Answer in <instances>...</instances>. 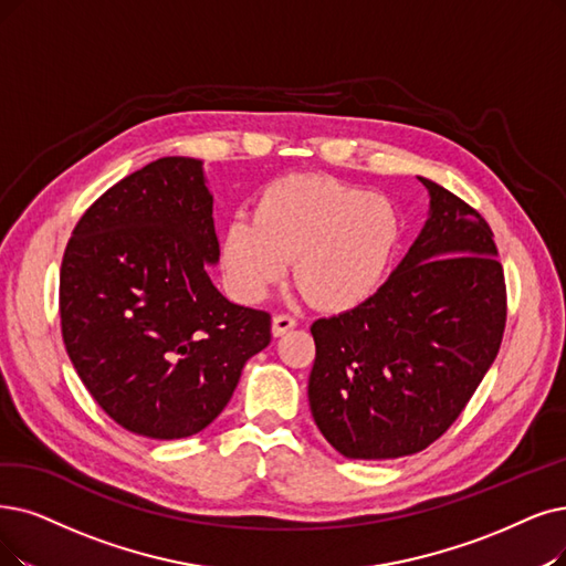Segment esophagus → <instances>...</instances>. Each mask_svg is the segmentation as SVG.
I'll return each mask as SVG.
<instances>
[{
	"mask_svg": "<svg viewBox=\"0 0 566 566\" xmlns=\"http://www.w3.org/2000/svg\"><path fill=\"white\" fill-rule=\"evenodd\" d=\"M295 325H297V321L292 318V315L279 313V315H274V321H271V334H274V336H283V334H287Z\"/></svg>",
	"mask_w": 566,
	"mask_h": 566,
	"instance_id": "1",
	"label": "esophagus"
}]
</instances>
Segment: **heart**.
I'll use <instances>...</instances> for the list:
<instances>
[{"mask_svg":"<svg viewBox=\"0 0 566 566\" xmlns=\"http://www.w3.org/2000/svg\"><path fill=\"white\" fill-rule=\"evenodd\" d=\"M401 243L392 201L329 176H285L266 186L255 216H234L222 237V266L234 295L260 302L295 276L327 311H350L386 285Z\"/></svg>","mask_w":566,"mask_h":566,"instance_id":"heart-1","label":"heart"}]
</instances>
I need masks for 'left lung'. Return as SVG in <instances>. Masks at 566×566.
<instances>
[{"label":"left lung","mask_w":566,"mask_h":566,"mask_svg":"<svg viewBox=\"0 0 566 566\" xmlns=\"http://www.w3.org/2000/svg\"><path fill=\"white\" fill-rule=\"evenodd\" d=\"M429 211L376 295L311 325L308 403L348 460H395L437 441L492 367L506 323L490 224L418 176Z\"/></svg>","instance_id":"8db88e82"}]
</instances>
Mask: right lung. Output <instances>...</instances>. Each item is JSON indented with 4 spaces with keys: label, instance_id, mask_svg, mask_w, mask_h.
<instances>
[{
    "label": "right lung",
    "instance_id": "obj_1",
    "mask_svg": "<svg viewBox=\"0 0 566 566\" xmlns=\"http://www.w3.org/2000/svg\"><path fill=\"white\" fill-rule=\"evenodd\" d=\"M205 163L160 157L78 220L60 269L62 338L87 392L127 432L186 439L271 342V315L220 295Z\"/></svg>",
    "mask_w": 566,
    "mask_h": 566
}]
</instances>
